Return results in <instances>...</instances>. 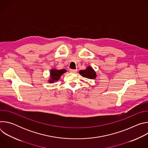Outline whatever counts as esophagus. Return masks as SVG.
<instances>
[{
  "instance_id": "34e87169",
  "label": "esophagus",
  "mask_w": 148,
  "mask_h": 148,
  "mask_svg": "<svg viewBox=\"0 0 148 148\" xmlns=\"http://www.w3.org/2000/svg\"><path fill=\"white\" fill-rule=\"evenodd\" d=\"M70 71V72H71V73H75L77 71V70H73V69H71Z\"/></svg>"
}]
</instances>
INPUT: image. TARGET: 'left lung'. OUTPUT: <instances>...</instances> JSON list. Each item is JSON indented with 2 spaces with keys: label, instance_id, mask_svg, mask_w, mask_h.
Wrapping results in <instances>:
<instances>
[{
  "label": "left lung",
  "instance_id": "1",
  "mask_svg": "<svg viewBox=\"0 0 148 148\" xmlns=\"http://www.w3.org/2000/svg\"><path fill=\"white\" fill-rule=\"evenodd\" d=\"M79 73L83 77H85L88 79H95L97 77V74L95 71L90 66L87 67V68L86 70H80L79 71Z\"/></svg>",
  "mask_w": 148,
  "mask_h": 148
}]
</instances>
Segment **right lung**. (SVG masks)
<instances>
[{
    "instance_id": "obj_1",
    "label": "right lung",
    "mask_w": 148,
    "mask_h": 148,
    "mask_svg": "<svg viewBox=\"0 0 148 148\" xmlns=\"http://www.w3.org/2000/svg\"><path fill=\"white\" fill-rule=\"evenodd\" d=\"M67 71L65 69L62 70H57L56 69H51L50 70V79L49 80V82L52 83L54 81H58L60 77L66 72Z\"/></svg>"
}]
</instances>
